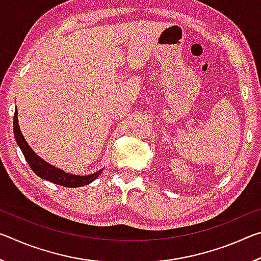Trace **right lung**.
<instances>
[{
  "label": "right lung",
  "instance_id": "1",
  "mask_svg": "<svg viewBox=\"0 0 261 261\" xmlns=\"http://www.w3.org/2000/svg\"><path fill=\"white\" fill-rule=\"evenodd\" d=\"M14 134L16 137L17 144H18V146L20 147L21 152H23L26 161H28L30 167L32 168V170L38 176H40L41 178L49 180L51 183L62 185V187H65V188L84 187V185L90 184L93 182L95 178H98V176L101 174V171H102V170H99L94 174H91L87 176L71 175L59 169V168L53 167L49 165V163L43 161L40 156H38L37 154L32 151V148L29 146V144L26 143L23 135H21L19 125H18V117H17V109L14 116Z\"/></svg>",
  "mask_w": 261,
  "mask_h": 261
}]
</instances>
